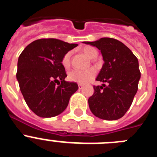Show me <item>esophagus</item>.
Here are the masks:
<instances>
[{"label": "esophagus", "mask_w": 157, "mask_h": 157, "mask_svg": "<svg viewBox=\"0 0 157 157\" xmlns=\"http://www.w3.org/2000/svg\"><path fill=\"white\" fill-rule=\"evenodd\" d=\"M82 88H83L82 84H78V89H79V90H81V89H82Z\"/></svg>", "instance_id": "obj_1"}]
</instances>
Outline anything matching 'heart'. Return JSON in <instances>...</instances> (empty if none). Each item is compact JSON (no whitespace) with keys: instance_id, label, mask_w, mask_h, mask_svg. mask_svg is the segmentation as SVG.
Listing matches in <instances>:
<instances>
[{"instance_id":"obj_1","label":"heart","mask_w":157,"mask_h":157,"mask_svg":"<svg viewBox=\"0 0 157 157\" xmlns=\"http://www.w3.org/2000/svg\"><path fill=\"white\" fill-rule=\"evenodd\" d=\"M82 52L86 56L90 59H94L98 55V52L95 48L91 46H86L82 48ZM71 52H67L62 58V64L65 68H68L71 65ZM97 71L94 67L86 69V70H72L68 72L67 78L71 82L86 84L95 77Z\"/></svg>"}]
</instances>
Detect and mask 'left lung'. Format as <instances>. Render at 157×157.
I'll use <instances>...</instances> for the list:
<instances>
[{
	"label": "left lung",
	"instance_id": "left-lung-1",
	"mask_svg": "<svg viewBox=\"0 0 157 157\" xmlns=\"http://www.w3.org/2000/svg\"><path fill=\"white\" fill-rule=\"evenodd\" d=\"M83 43L101 51L105 63L96 80L108 83L94 86V94L88 100L90 109L102 120H119L130 109L138 91L141 78L138 59L128 47L114 38Z\"/></svg>",
	"mask_w": 157,
	"mask_h": 157
}]
</instances>
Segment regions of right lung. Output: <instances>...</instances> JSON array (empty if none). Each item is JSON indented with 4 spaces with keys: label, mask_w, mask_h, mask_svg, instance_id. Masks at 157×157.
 Segmentation results:
<instances>
[{
    "label": "right lung",
    "mask_w": 157,
    "mask_h": 157,
    "mask_svg": "<svg viewBox=\"0 0 157 157\" xmlns=\"http://www.w3.org/2000/svg\"><path fill=\"white\" fill-rule=\"evenodd\" d=\"M77 45L43 38L29 44L19 55L16 78L26 103L37 116L50 118L62 113L78 89L77 83L65 81L67 74L61 62Z\"/></svg>",
    "instance_id": "obj_1"
}]
</instances>
